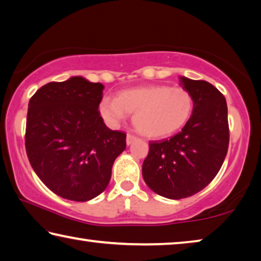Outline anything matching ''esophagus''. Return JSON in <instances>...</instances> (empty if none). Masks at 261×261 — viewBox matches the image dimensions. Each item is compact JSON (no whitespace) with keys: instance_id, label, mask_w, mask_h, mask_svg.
<instances>
[{"instance_id":"1","label":"esophagus","mask_w":261,"mask_h":261,"mask_svg":"<svg viewBox=\"0 0 261 261\" xmlns=\"http://www.w3.org/2000/svg\"><path fill=\"white\" fill-rule=\"evenodd\" d=\"M136 139H137V137H135V136H132V135L129 134L126 136V144H127V145H131V144L134 143Z\"/></svg>"}]
</instances>
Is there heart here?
<instances>
[{
  "instance_id": "obj_1",
  "label": "heart",
  "mask_w": 261,
  "mask_h": 261,
  "mask_svg": "<svg viewBox=\"0 0 261 261\" xmlns=\"http://www.w3.org/2000/svg\"><path fill=\"white\" fill-rule=\"evenodd\" d=\"M194 109L192 94L182 87L166 85L139 86L122 90L116 98L105 96L98 102V114L109 127H118L127 114L147 138L160 139L176 134L188 123Z\"/></svg>"
}]
</instances>
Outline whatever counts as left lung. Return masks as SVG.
I'll list each match as a JSON object with an SVG mask.
<instances>
[{
	"label": "left lung",
	"mask_w": 261,
	"mask_h": 261,
	"mask_svg": "<svg viewBox=\"0 0 261 261\" xmlns=\"http://www.w3.org/2000/svg\"><path fill=\"white\" fill-rule=\"evenodd\" d=\"M180 85L192 94V117L179 134L150 142L143 163V177L160 196L180 200L206 187L220 171L229 147L225 97L203 80L180 76Z\"/></svg>",
	"instance_id": "obj_1"
}]
</instances>
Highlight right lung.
<instances>
[{"label":"right lung","instance_id":"add662e5","mask_svg":"<svg viewBox=\"0 0 261 261\" xmlns=\"http://www.w3.org/2000/svg\"><path fill=\"white\" fill-rule=\"evenodd\" d=\"M102 84L82 76L49 82L29 101L25 148L32 168L53 193L86 202L107 188L126 135L98 114Z\"/></svg>","mask_w":261,"mask_h":261}]
</instances>
